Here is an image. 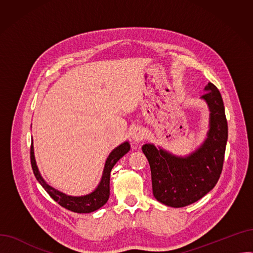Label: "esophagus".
I'll use <instances>...</instances> for the list:
<instances>
[{
	"label": "esophagus",
	"instance_id": "esophagus-1",
	"mask_svg": "<svg viewBox=\"0 0 253 253\" xmlns=\"http://www.w3.org/2000/svg\"><path fill=\"white\" fill-rule=\"evenodd\" d=\"M132 138H133L135 141H142L145 138V133L142 128L140 127H135L133 129V132H132Z\"/></svg>",
	"mask_w": 253,
	"mask_h": 253
}]
</instances>
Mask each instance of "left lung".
I'll list each match as a JSON object with an SVG mask.
<instances>
[{
	"mask_svg": "<svg viewBox=\"0 0 253 253\" xmlns=\"http://www.w3.org/2000/svg\"><path fill=\"white\" fill-rule=\"evenodd\" d=\"M205 90L202 98L210 109V129L200 149L187 158H178L157 150L154 144L142 147L151 167L154 197L170 207H184L200 200L215 187L221 174L228 122L219 90L212 83Z\"/></svg>",
	"mask_w": 253,
	"mask_h": 253,
	"instance_id": "1",
	"label": "left lung"
}]
</instances>
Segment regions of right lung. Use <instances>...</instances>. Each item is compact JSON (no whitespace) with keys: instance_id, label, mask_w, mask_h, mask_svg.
Here are the masks:
<instances>
[{"instance_id":"add662e5","label":"right lung","mask_w":253,"mask_h":253,"mask_svg":"<svg viewBox=\"0 0 253 253\" xmlns=\"http://www.w3.org/2000/svg\"><path fill=\"white\" fill-rule=\"evenodd\" d=\"M130 150V145L126 141L122 143L121 145H119L118 148H116L109 156V158L106 159V162L104 165L103 169V174L101 181L97 189L92 192L89 195L83 196V197H71V196H66L59 191H56L55 189L51 188L50 185H48L43 177L40 174V172L38 170L36 160H35V156H34V147L33 144L31 145V163H32V168L34 171V174L37 178V180L41 183L42 187L45 189V191L49 194V196L57 202L60 206L63 208L68 209L73 212H77V213H89V212H93L100 207H102L106 202L109 200L110 197V177H111V171L115 164L121 159L125 154H127Z\"/></svg>"}]
</instances>
